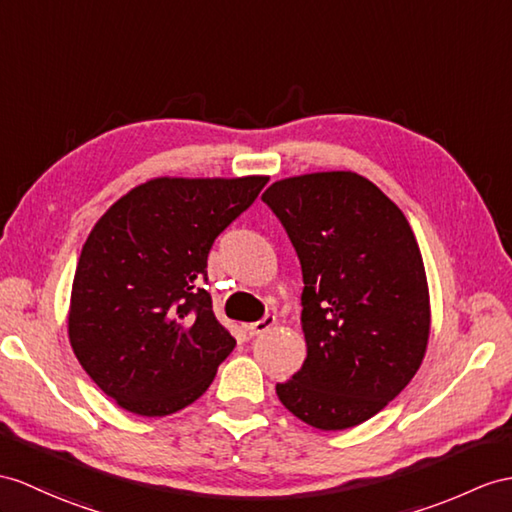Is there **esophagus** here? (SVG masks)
<instances>
[{"mask_svg": "<svg viewBox=\"0 0 512 512\" xmlns=\"http://www.w3.org/2000/svg\"><path fill=\"white\" fill-rule=\"evenodd\" d=\"M271 326H276V315H265L260 321H254V323H245V332L249 336H256V334H263L265 330H269Z\"/></svg>", "mask_w": 512, "mask_h": 512, "instance_id": "34e87169", "label": "esophagus"}]
</instances>
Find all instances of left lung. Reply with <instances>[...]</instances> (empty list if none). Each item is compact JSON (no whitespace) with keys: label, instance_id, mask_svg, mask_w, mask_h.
Returning <instances> with one entry per match:
<instances>
[{"label":"left lung","instance_id":"1","mask_svg":"<svg viewBox=\"0 0 512 512\" xmlns=\"http://www.w3.org/2000/svg\"><path fill=\"white\" fill-rule=\"evenodd\" d=\"M263 202L304 276L306 360L276 393L308 426L354 428L395 400L426 356L430 293L413 228L354 171L278 180Z\"/></svg>","mask_w":512,"mask_h":512}]
</instances>
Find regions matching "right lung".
I'll use <instances>...</instances> for the list:
<instances>
[{"mask_svg":"<svg viewBox=\"0 0 512 512\" xmlns=\"http://www.w3.org/2000/svg\"><path fill=\"white\" fill-rule=\"evenodd\" d=\"M267 180L154 178L95 223L71 286L69 343L123 410L178 413L206 393L234 350L199 282L215 239Z\"/></svg>","mask_w":512,"mask_h":512,"instance_id":"right-lung-1","label":"right lung"}]
</instances>
